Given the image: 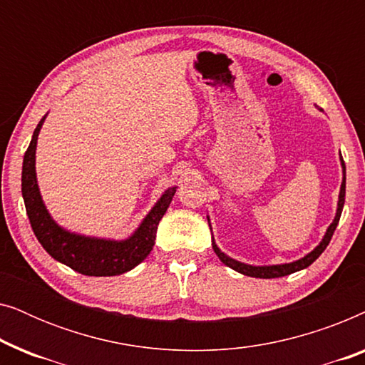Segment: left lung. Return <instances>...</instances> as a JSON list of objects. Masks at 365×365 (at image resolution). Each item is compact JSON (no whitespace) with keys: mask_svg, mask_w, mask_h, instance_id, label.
Here are the masks:
<instances>
[{"mask_svg":"<svg viewBox=\"0 0 365 365\" xmlns=\"http://www.w3.org/2000/svg\"><path fill=\"white\" fill-rule=\"evenodd\" d=\"M342 161V168H344V173H346V166H344V159L341 158ZM344 201H346V178H344L342 181V186H341V194H339V204H337V214H336V219H334V222L329 226L326 236H324L322 242L319 244V246L314 249L312 252H309L306 257L299 259L296 262H291V264H281V266H262V267H254V266H247V264H242V262H237L234 261V259L227 257L226 254L219 251V247L216 244L212 242V249L214 252L217 254V257L221 259V261L226 264L227 267L234 269V271L244 274V276H251V277H261V279H272V277H282V276H289V274L292 272H297L301 271V269H306L307 266H311V264L316 261V259L321 256L324 252V249L329 246V242H331L332 239V234L336 231L337 224H339V219H341V214H342V207H344Z\"/></svg>","mask_w":365,"mask_h":365,"instance_id":"1","label":"left lung"}]
</instances>
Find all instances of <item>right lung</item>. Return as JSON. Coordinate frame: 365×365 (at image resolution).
Segmentation results:
<instances>
[{"label": "right lung", "mask_w": 365, "mask_h": 365, "mask_svg": "<svg viewBox=\"0 0 365 365\" xmlns=\"http://www.w3.org/2000/svg\"><path fill=\"white\" fill-rule=\"evenodd\" d=\"M43 121L44 118L38 123L31 143L24 153L21 174V192L34 236L46 249L49 256L84 276H119V274L131 271L153 251L158 224L168 211L176 187L168 189L163 194V197L151 209L138 231L126 241H104V239L84 237L64 231L48 214L36 184L34 153H36L38 133L43 126Z\"/></svg>", "instance_id": "obj_1"}]
</instances>
